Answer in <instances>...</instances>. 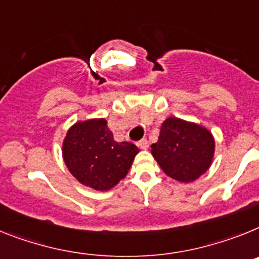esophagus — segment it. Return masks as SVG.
I'll use <instances>...</instances> for the list:
<instances>
[{
  "instance_id": "1",
  "label": "esophagus",
  "mask_w": 259,
  "mask_h": 259,
  "mask_svg": "<svg viewBox=\"0 0 259 259\" xmlns=\"http://www.w3.org/2000/svg\"><path fill=\"white\" fill-rule=\"evenodd\" d=\"M138 146L142 148V150H147L148 146H150V143H148L147 139H141V141L138 142Z\"/></svg>"
}]
</instances>
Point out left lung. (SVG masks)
Instances as JSON below:
<instances>
[{
    "mask_svg": "<svg viewBox=\"0 0 259 259\" xmlns=\"http://www.w3.org/2000/svg\"><path fill=\"white\" fill-rule=\"evenodd\" d=\"M151 154L159 167L170 179L189 184L211 167L215 138L207 127L179 117H168L161 123Z\"/></svg>",
    "mask_w": 259,
    "mask_h": 259,
    "instance_id": "left-lung-1",
    "label": "left lung"
}]
</instances>
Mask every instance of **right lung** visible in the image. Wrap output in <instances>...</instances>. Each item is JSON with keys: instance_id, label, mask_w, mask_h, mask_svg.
I'll return each mask as SVG.
<instances>
[{"instance_id": "1", "label": "right lung", "mask_w": 259, "mask_h": 259, "mask_svg": "<svg viewBox=\"0 0 259 259\" xmlns=\"http://www.w3.org/2000/svg\"><path fill=\"white\" fill-rule=\"evenodd\" d=\"M105 118L76 121L62 141V159L69 172L82 185L107 192L126 177L136 145L116 142Z\"/></svg>"}]
</instances>
